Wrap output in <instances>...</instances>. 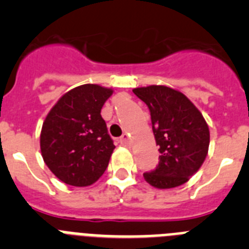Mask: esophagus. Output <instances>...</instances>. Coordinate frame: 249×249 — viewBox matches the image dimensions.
<instances>
[{"label":"esophagus","mask_w":249,"mask_h":249,"mask_svg":"<svg viewBox=\"0 0 249 249\" xmlns=\"http://www.w3.org/2000/svg\"><path fill=\"white\" fill-rule=\"evenodd\" d=\"M118 142H120L121 144H123V146H127V144L129 143V137H128V135H127V133H124V135H123L122 137H121L120 140H118Z\"/></svg>","instance_id":"1"}]
</instances>
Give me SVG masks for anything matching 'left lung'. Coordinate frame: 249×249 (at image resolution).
Here are the masks:
<instances>
[{
	"label": "left lung",
	"mask_w": 249,
	"mask_h": 249,
	"mask_svg": "<svg viewBox=\"0 0 249 249\" xmlns=\"http://www.w3.org/2000/svg\"><path fill=\"white\" fill-rule=\"evenodd\" d=\"M151 112L152 129L160 146V162L143 177L151 186L166 190L186 183L206 160L210 129L201 112L182 92L167 86L133 89Z\"/></svg>",
	"instance_id": "left-lung-1"
}]
</instances>
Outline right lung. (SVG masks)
Wrapping results in <instances>:
<instances>
[{
	"label": "right lung",
	"mask_w": 249,
	"mask_h": 249,
	"mask_svg": "<svg viewBox=\"0 0 249 249\" xmlns=\"http://www.w3.org/2000/svg\"><path fill=\"white\" fill-rule=\"evenodd\" d=\"M113 93L98 85H82L57 101L43 122L39 144L51 172L66 184L86 187L105 173L114 149L103 105Z\"/></svg>",
	"instance_id": "right-lung-1"
}]
</instances>
